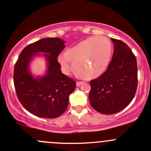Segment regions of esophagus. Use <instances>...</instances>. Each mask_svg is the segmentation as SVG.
Returning <instances> with one entry per match:
<instances>
[{
    "instance_id": "1",
    "label": "esophagus",
    "mask_w": 151,
    "mask_h": 151,
    "mask_svg": "<svg viewBox=\"0 0 151 151\" xmlns=\"http://www.w3.org/2000/svg\"><path fill=\"white\" fill-rule=\"evenodd\" d=\"M83 84H84V82H77V83H76V85H77V87H80L82 85H83Z\"/></svg>"
}]
</instances>
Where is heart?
Here are the masks:
<instances>
[{
	"instance_id": "heart-1",
	"label": "heart",
	"mask_w": 151,
	"mask_h": 151,
	"mask_svg": "<svg viewBox=\"0 0 151 151\" xmlns=\"http://www.w3.org/2000/svg\"><path fill=\"white\" fill-rule=\"evenodd\" d=\"M112 55V44L103 36H92L68 47L65 54H60L58 61L61 69L68 73L74 69L86 79L100 77L106 70Z\"/></svg>"
}]
</instances>
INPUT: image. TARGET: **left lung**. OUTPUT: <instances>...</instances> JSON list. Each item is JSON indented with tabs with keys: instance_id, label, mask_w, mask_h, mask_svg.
I'll return each mask as SVG.
<instances>
[{
	"instance_id": "1",
	"label": "left lung",
	"mask_w": 151,
	"mask_h": 151,
	"mask_svg": "<svg viewBox=\"0 0 151 151\" xmlns=\"http://www.w3.org/2000/svg\"><path fill=\"white\" fill-rule=\"evenodd\" d=\"M114 45L112 59L104 74L90 81L89 101L103 114H114L129 105L137 87L136 57L127 44L111 38Z\"/></svg>"
}]
</instances>
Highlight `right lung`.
I'll return each instance as SVG.
<instances>
[{"instance_id": "right-lung-1", "label": "right lung", "mask_w": 151, "mask_h": 151, "mask_svg": "<svg viewBox=\"0 0 151 151\" xmlns=\"http://www.w3.org/2000/svg\"><path fill=\"white\" fill-rule=\"evenodd\" d=\"M65 46L61 38H43L25 47L19 56L14 67V87L20 103L33 115L56 118L67 109L76 83L61 72L58 62ZM37 56H43L47 61V71L42 76H34L30 69Z\"/></svg>"}]
</instances>
